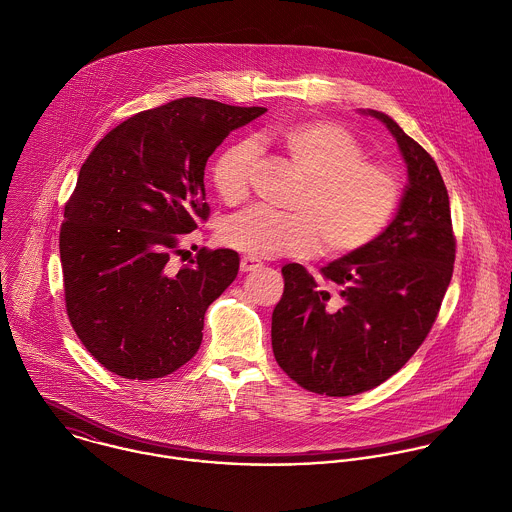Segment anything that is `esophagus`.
Masks as SVG:
<instances>
[{
	"mask_svg": "<svg viewBox=\"0 0 512 512\" xmlns=\"http://www.w3.org/2000/svg\"><path fill=\"white\" fill-rule=\"evenodd\" d=\"M259 267H261V261H259V259H255V257H249V255L241 257V271H243V273L255 271V269H259Z\"/></svg>",
	"mask_w": 512,
	"mask_h": 512,
	"instance_id": "esophagus-1",
	"label": "esophagus"
}]
</instances>
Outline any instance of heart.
Segmentation results:
<instances>
[{
  "label": "heart",
  "instance_id": "obj_1",
  "mask_svg": "<svg viewBox=\"0 0 512 512\" xmlns=\"http://www.w3.org/2000/svg\"><path fill=\"white\" fill-rule=\"evenodd\" d=\"M261 139L277 143L307 177L293 213L253 207L225 221L221 239L249 257L307 255L319 239L329 255H347L373 243L389 225L401 197L397 175L369 161L363 143L343 125L323 119L281 121ZM257 149L249 141L225 147L213 161L219 197L241 203L251 185Z\"/></svg>",
  "mask_w": 512,
  "mask_h": 512
}]
</instances>
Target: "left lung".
Masks as SVG:
<instances>
[{"instance_id": "1", "label": "left lung", "mask_w": 512, "mask_h": 512, "mask_svg": "<svg viewBox=\"0 0 512 512\" xmlns=\"http://www.w3.org/2000/svg\"><path fill=\"white\" fill-rule=\"evenodd\" d=\"M399 143L409 185L393 223L367 247L321 269H281L273 311L279 367L327 397L371 391L393 377L427 339L453 277L457 239L435 159L389 115L369 109Z\"/></svg>"}]
</instances>
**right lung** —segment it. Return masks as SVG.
<instances>
[{
    "label": "right lung",
    "mask_w": 512,
    "mask_h": 512,
    "mask_svg": "<svg viewBox=\"0 0 512 512\" xmlns=\"http://www.w3.org/2000/svg\"><path fill=\"white\" fill-rule=\"evenodd\" d=\"M265 111L175 99L119 123L83 161L59 229L63 293L75 335L107 371L149 381L195 357L239 255L203 247L179 267L173 257L209 219L207 159Z\"/></svg>",
    "instance_id": "1"
}]
</instances>
